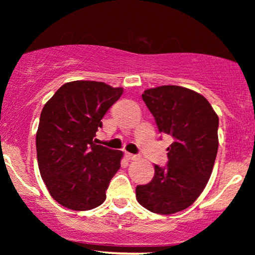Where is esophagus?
<instances>
[{
	"label": "esophagus",
	"mask_w": 255,
	"mask_h": 255,
	"mask_svg": "<svg viewBox=\"0 0 255 255\" xmlns=\"http://www.w3.org/2000/svg\"><path fill=\"white\" fill-rule=\"evenodd\" d=\"M126 158H127V159H136L137 156L136 154L129 153V152H126Z\"/></svg>",
	"instance_id": "1"
}]
</instances>
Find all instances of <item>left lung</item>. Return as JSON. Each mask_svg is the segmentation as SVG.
Instances as JSON below:
<instances>
[{
  "instance_id": "obj_1",
  "label": "left lung",
  "mask_w": 255,
  "mask_h": 255,
  "mask_svg": "<svg viewBox=\"0 0 255 255\" xmlns=\"http://www.w3.org/2000/svg\"><path fill=\"white\" fill-rule=\"evenodd\" d=\"M142 99L159 133L172 136L168 163L154 165L148 183L136 186V200L148 211L171 215L182 211L204 191L218 151L217 114L204 96L186 87L146 90Z\"/></svg>"
}]
</instances>
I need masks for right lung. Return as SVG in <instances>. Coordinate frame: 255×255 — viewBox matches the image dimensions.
<instances>
[{"label":"right lung","mask_w":255,"mask_h":255,"mask_svg":"<svg viewBox=\"0 0 255 255\" xmlns=\"http://www.w3.org/2000/svg\"><path fill=\"white\" fill-rule=\"evenodd\" d=\"M124 89L98 81L62 85L44 105L36 135L40 176L58 204L75 211L104 203L122 152L97 145L96 131Z\"/></svg>","instance_id":"right-lung-1"}]
</instances>
